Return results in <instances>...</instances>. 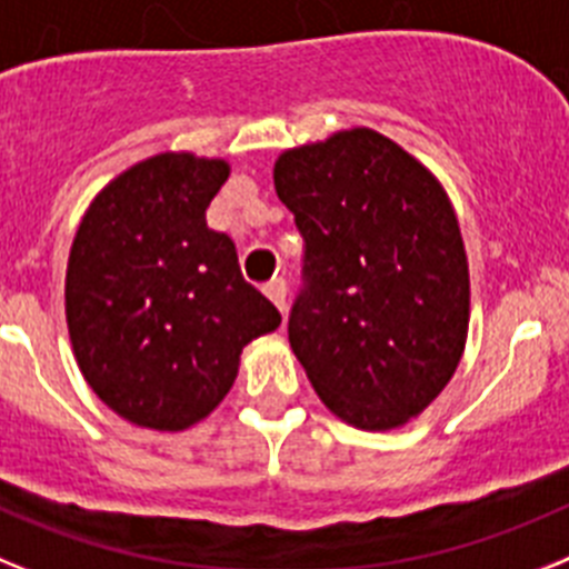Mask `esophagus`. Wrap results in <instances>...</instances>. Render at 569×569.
<instances>
[{
	"instance_id": "esophagus-1",
	"label": "esophagus",
	"mask_w": 569,
	"mask_h": 569,
	"mask_svg": "<svg viewBox=\"0 0 569 569\" xmlns=\"http://www.w3.org/2000/svg\"><path fill=\"white\" fill-rule=\"evenodd\" d=\"M266 295L271 298V303L278 306L280 312L286 309V280L283 278H271L269 283H266Z\"/></svg>"
}]
</instances>
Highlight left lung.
<instances>
[{"label": "left lung", "instance_id": "left-lung-1", "mask_svg": "<svg viewBox=\"0 0 569 569\" xmlns=\"http://www.w3.org/2000/svg\"><path fill=\"white\" fill-rule=\"evenodd\" d=\"M274 189L303 237L291 349L338 418L401 427L447 387L467 340V254L441 182L355 128L280 154Z\"/></svg>", "mask_w": 569, "mask_h": 569}]
</instances>
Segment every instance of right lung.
<instances>
[{"mask_svg": "<svg viewBox=\"0 0 569 569\" xmlns=\"http://www.w3.org/2000/svg\"><path fill=\"white\" fill-rule=\"evenodd\" d=\"M223 160L157 154L97 194L71 246L66 315L88 387L126 421L186 429L223 401L243 346L280 326L206 209Z\"/></svg>", "mask_w": 569, "mask_h": 569, "instance_id": "add662e5", "label": "right lung"}]
</instances>
